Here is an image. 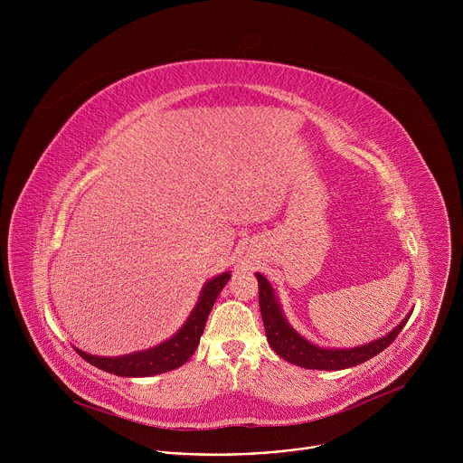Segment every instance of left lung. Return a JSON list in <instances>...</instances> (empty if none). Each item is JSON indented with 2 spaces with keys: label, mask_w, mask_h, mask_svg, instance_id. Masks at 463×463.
<instances>
[{
  "label": "left lung",
  "mask_w": 463,
  "mask_h": 463,
  "mask_svg": "<svg viewBox=\"0 0 463 463\" xmlns=\"http://www.w3.org/2000/svg\"><path fill=\"white\" fill-rule=\"evenodd\" d=\"M258 279V300H260V311L263 327H266V335L269 341V346L288 363L307 368V370H345L357 366L373 355L381 354L395 337L400 335L402 329L405 327L407 320L411 318L412 311L395 326L392 332L386 335L361 345L354 348H326L318 346L311 341H307L304 335H300L297 329L288 322L282 306L279 302L277 291L271 286V282L256 273Z\"/></svg>",
  "instance_id": "8db88e82"
}]
</instances>
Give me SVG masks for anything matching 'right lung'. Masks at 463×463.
Listing matches in <instances>:
<instances>
[{"label":"right lung","instance_id":"right-lung-1","mask_svg":"<svg viewBox=\"0 0 463 463\" xmlns=\"http://www.w3.org/2000/svg\"><path fill=\"white\" fill-rule=\"evenodd\" d=\"M229 280H231V271H225L207 280L184 324L170 339L163 341L154 348L134 352L128 355H118V357H100V355H91L88 352H82L80 348H75V350L90 364L120 377H150V375L175 370L194 355L203 335L209 313L218 295L222 293V289Z\"/></svg>","mask_w":463,"mask_h":463}]
</instances>
